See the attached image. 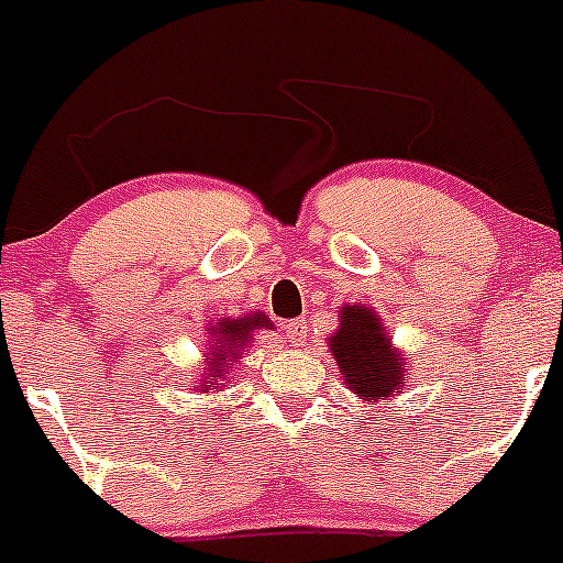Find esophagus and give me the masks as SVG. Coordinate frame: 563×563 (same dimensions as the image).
Masks as SVG:
<instances>
[{
  "label": "esophagus",
  "instance_id": "esophagus-1",
  "mask_svg": "<svg viewBox=\"0 0 563 563\" xmlns=\"http://www.w3.org/2000/svg\"><path fill=\"white\" fill-rule=\"evenodd\" d=\"M286 338L291 345H302L305 340H308V321H302V318H294V321H288Z\"/></svg>",
  "mask_w": 563,
  "mask_h": 563
}]
</instances>
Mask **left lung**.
<instances>
[{"instance_id": "obj_1", "label": "left lung", "mask_w": 563, "mask_h": 563, "mask_svg": "<svg viewBox=\"0 0 563 563\" xmlns=\"http://www.w3.org/2000/svg\"><path fill=\"white\" fill-rule=\"evenodd\" d=\"M340 329L329 338V351L340 376L362 400H387L402 378V360L391 351L382 321L360 305H345Z\"/></svg>"}]
</instances>
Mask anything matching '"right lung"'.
<instances>
[{"label":"right lung","mask_w":563,"mask_h":563,"mask_svg":"<svg viewBox=\"0 0 563 563\" xmlns=\"http://www.w3.org/2000/svg\"><path fill=\"white\" fill-rule=\"evenodd\" d=\"M261 327H269L266 316L250 313L245 318H223V321H220V327L212 329V332H218V343H214V351L209 354L212 356V362H209V371H207L209 382H203L201 389L212 387L220 376H225V367H229L234 360H240L242 351H245L250 343V334Z\"/></svg>","instance_id":"right-lung-1"}]
</instances>
